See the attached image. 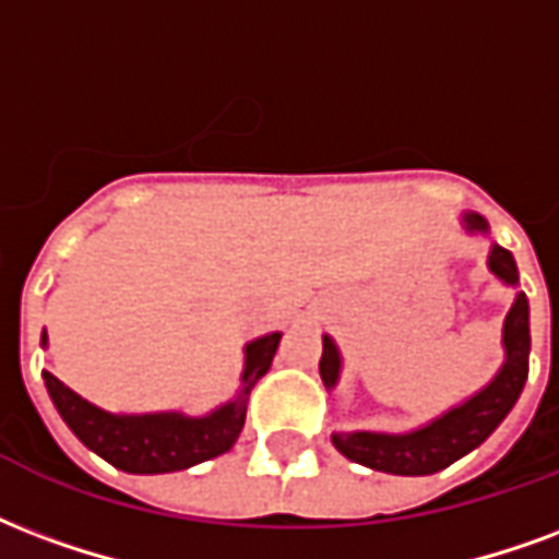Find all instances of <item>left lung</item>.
Instances as JSON below:
<instances>
[{
	"instance_id": "left-lung-1",
	"label": "left lung",
	"mask_w": 559,
	"mask_h": 559,
	"mask_svg": "<svg viewBox=\"0 0 559 559\" xmlns=\"http://www.w3.org/2000/svg\"><path fill=\"white\" fill-rule=\"evenodd\" d=\"M462 225L468 234L489 230L486 218L479 213H465ZM489 269L503 284H510V287L519 284V269L507 248L491 246ZM527 317H531V308H527L524 293H519L503 320V353H507L503 367L483 391L468 396L462 406H453L436 420H429L427 427L403 432V436L334 432V448L358 465L384 471V474H400V477H427L479 448L500 427V420L510 415V408L515 406V400L527 382V355H531V320ZM320 376L325 388H334L337 376H341V353L329 334L322 337Z\"/></svg>"
}]
</instances>
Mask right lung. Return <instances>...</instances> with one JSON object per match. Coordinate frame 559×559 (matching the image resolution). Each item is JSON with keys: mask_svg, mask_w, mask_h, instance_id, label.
Listing matches in <instances>:
<instances>
[{"mask_svg": "<svg viewBox=\"0 0 559 559\" xmlns=\"http://www.w3.org/2000/svg\"><path fill=\"white\" fill-rule=\"evenodd\" d=\"M281 343V332L258 337L246 346V370L239 394L204 417H186L180 412L159 415H109L73 394L52 373H44L47 391L59 408L61 420L73 429L82 444L94 450L115 468L127 474H168L192 468L198 462L216 459L234 448L246 424L248 394L266 373ZM47 346V332L40 337Z\"/></svg>", "mask_w": 559, "mask_h": 559, "instance_id": "add662e5", "label": "right lung"}]
</instances>
